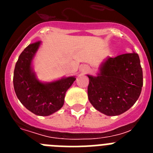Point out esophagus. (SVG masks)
I'll use <instances>...</instances> for the list:
<instances>
[{
    "label": "esophagus",
    "mask_w": 153,
    "mask_h": 153,
    "mask_svg": "<svg viewBox=\"0 0 153 153\" xmlns=\"http://www.w3.org/2000/svg\"><path fill=\"white\" fill-rule=\"evenodd\" d=\"M81 72L83 73V74H86V73H88L90 71V67L87 66V65H83L80 68Z\"/></svg>",
    "instance_id": "1"
}]
</instances>
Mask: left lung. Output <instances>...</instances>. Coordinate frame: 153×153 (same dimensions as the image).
Returning a JSON list of instances; mask_svg holds the SVG:
<instances>
[{
	"label": "left lung",
	"instance_id": "obj_1",
	"mask_svg": "<svg viewBox=\"0 0 153 153\" xmlns=\"http://www.w3.org/2000/svg\"><path fill=\"white\" fill-rule=\"evenodd\" d=\"M87 76L89 100L106 116H118L130 109L140 97L143 84L140 57L134 52L108 57L97 76Z\"/></svg>",
	"mask_w": 153,
	"mask_h": 153
}]
</instances>
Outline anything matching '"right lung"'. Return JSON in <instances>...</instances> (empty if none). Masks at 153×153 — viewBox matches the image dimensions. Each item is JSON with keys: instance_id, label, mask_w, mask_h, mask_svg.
<instances>
[{"instance_id": "add662e5", "label": "right lung", "mask_w": 153, "mask_h": 153, "mask_svg": "<svg viewBox=\"0 0 153 153\" xmlns=\"http://www.w3.org/2000/svg\"><path fill=\"white\" fill-rule=\"evenodd\" d=\"M40 44L37 41L30 44L19 56L13 72V87L18 100L28 110L37 116H49L63 106L66 92L76 78L69 76L51 83L36 79L31 63Z\"/></svg>"}]
</instances>
